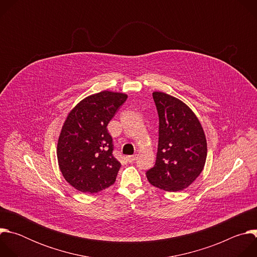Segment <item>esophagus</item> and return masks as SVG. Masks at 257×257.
Listing matches in <instances>:
<instances>
[{
  "mask_svg": "<svg viewBox=\"0 0 257 257\" xmlns=\"http://www.w3.org/2000/svg\"><path fill=\"white\" fill-rule=\"evenodd\" d=\"M136 158H137L136 155H135V156H128V157H126V159H127V161H128L129 163H133V162L136 160Z\"/></svg>",
  "mask_w": 257,
  "mask_h": 257,
  "instance_id": "1",
  "label": "esophagus"
}]
</instances>
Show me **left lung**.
<instances>
[{
  "mask_svg": "<svg viewBox=\"0 0 257 257\" xmlns=\"http://www.w3.org/2000/svg\"><path fill=\"white\" fill-rule=\"evenodd\" d=\"M153 96L160 118L159 148L149 182L168 192L189 187L201 174L207 156L203 128L192 109L181 99L162 91Z\"/></svg>",
  "mask_w": 257,
  "mask_h": 257,
  "instance_id": "obj_1",
  "label": "left lung"
}]
</instances>
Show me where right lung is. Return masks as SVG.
<instances>
[{"label": "right lung", "instance_id": "add662e5", "mask_svg": "<svg viewBox=\"0 0 257 257\" xmlns=\"http://www.w3.org/2000/svg\"><path fill=\"white\" fill-rule=\"evenodd\" d=\"M126 98V93L102 90L86 96L68 113L57 158L64 179L76 190L97 193L115 183L121 164L112 154L106 126Z\"/></svg>", "mask_w": 257, "mask_h": 257}]
</instances>
